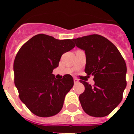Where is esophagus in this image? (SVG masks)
Instances as JSON below:
<instances>
[{
  "mask_svg": "<svg viewBox=\"0 0 134 134\" xmlns=\"http://www.w3.org/2000/svg\"><path fill=\"white\" fill-rule=\"evenodd\" d=\"M74 83L75 84H76V83H79V80H78L77 79H74Z\"/></svg>",
  "mask_w": 134,
  "mask_h": 134,
  "instance_id": "obj_1",
  "label": "esophagus"
}]
</instances>
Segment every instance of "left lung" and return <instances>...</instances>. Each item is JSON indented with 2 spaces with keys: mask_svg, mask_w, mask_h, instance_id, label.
<instances>
[{
  "mask_svg": "<svg viewBox=\"0 0 134 134\" xmlns=\"http://www.w3.org/2000/svg\"><path fill=\"white\" fill-rule=\"evenodd\" d=\"M72 40L85 52V72L94 76L93 86L80 80L85 88L79 96L82 107L93 117L108 115L121 103L127 85L125 60L115 46L100 35L93 34Z\"/></svg>",
  "mask_w": 134,
  "mask_h": 134,
  "instance_id": "left-lung-1",
  "label": "left lung"
}]
</instances>
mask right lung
<instances>
[{
  "mask_svg": "<svg viewBox=\"0 0 134 134\" xmlns=\"http://www.w3.org/2000/svg\"><path fill=\"white\" fill-rule=\"evenodd\" d=\"M75 47L72 40H56L38 34L21 46L14 61L15 85L21 100L35 115L54 116L61 111L65 96L72 88L70 74L55 79L53 70L62 54Z\"/></svg>",
  "mask_w": 134,
  "mask_h": 134,
  "instance_id": "add662e5",
  "label": "right lung"
}]
</instances>
